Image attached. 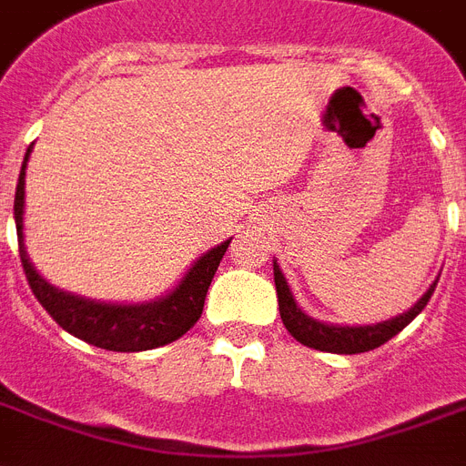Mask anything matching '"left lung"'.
Listing matches in <instances>:
<instances>
[{"mask_svg": "<svg viewBox=\"0 0 466 466\" xmlns=\"http://www.w3.org/2000/svg\"><path fill=\"white\" fill-rule=\"evenodd\" d=\"M441 276V274H438ZM274 283L276 295H279V311L283 319V326L288 333L299 340L307 348L321 350V352H336V355H357V352H369V350L380 348L388 343L390 338L398 336L400 330L405 329L419 311L424 309L426 302L431 299L433 290L438 286V279L433 280L431 288L426 290L421 298L414 302L412 307L398 317L388 319V321H379V324H364V326H343V324H329V321H319V319L309 317L299 309L298 299H295L293 290L288 286L286 276L280 271L279 261L274 259Z\"/></svg>", "mask_w": 466, "mask_h": 466, "instance_id": "obj_1", "label": "left lung"}]
</instances>
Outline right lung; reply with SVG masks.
<instances>
[{
	"instance_id": "right-lung-1",
	"label": "right lung",
	"mask_w": 466,
	"mask_h": 466,
	"mask_svg": "<svg viewBox=\"0 0 466 466\" xmlns=\"http://www.w3.org/2000/svg\"><path fill=\"white\" fill-rule=\"evenodd\" d=\"M28 147L23 157L21 173H18L16 198H14V221L18 233V255H21L23 271L30 283V290L40 305L49 311V317L56 321L71 336L86 340L102 350L114 352H142L155 350L178 340L183 333L195 326L202 314L207 290L211 279L217 274L218 264L224 259L230 240H224L217 248L207 249L198 261H192L186 276L178 280V286L145 302H104V299L83 298V295L68 293L52 286L45 276L37 274L33 267L25 242H23V209H25V168H28Z\"/></svg>"
}]
</instances>
